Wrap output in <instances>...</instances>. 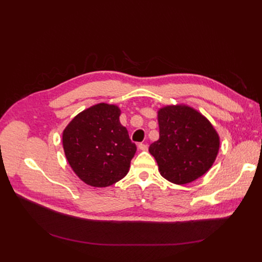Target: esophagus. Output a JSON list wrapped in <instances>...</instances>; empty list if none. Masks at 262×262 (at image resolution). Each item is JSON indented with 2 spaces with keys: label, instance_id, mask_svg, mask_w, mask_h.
Returning <instances> with one entry per match:
<instances>
[{
  "label": "esophagus",
  "instance_id": "obj_1",
  "mask_svg": "<svg viewBox=\"0 0 262 262\" xmlns=\"http://www.w3.org/2000/svg\"><path fill=\"white\" fill-rule=\"evenodd\" d=\"M139 148H140L141 150H147L148 145L145 144V143H140V144H139Z\"/></svg>",
  "mask_w": 262,
  "mask_h": 262
}]
</instances>
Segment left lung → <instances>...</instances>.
<instances>
[{"label":"left lung","instance_id":"8db88e82","mask_svg":"<svg viewBox=\"0 0 262 262\" xmlns=\"http://www.w3.org/2000/svg\"><path fill=\"white\" fill-rule=\"evenodd\" d=\"M160 139L149 145L161 175L176 185L189 184L211 167L220 137L211 122L186 105H169L157 112Z\"/></svg>","mask_w":262,"mask_h":262}]
</instances>
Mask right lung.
Here are the masks:
<instances>
[{
  "instance_id": "add662e5",
  "label": "right lung",
  "mask_w": 262,
  "mask_h": 262,
  "mask_svg": "<svg viewBox=\"0 0 262 262\" xmlns=\"http://www.w3.org/2000/svg\"><path fill=\"white\" fill-rule=\"evenodd\" d=\"M120 108L105 102L75 116L62 134L71 168L86 185L108 187L122 179L137 152L119 120Z\"/></svg>"
}]
</instances>
